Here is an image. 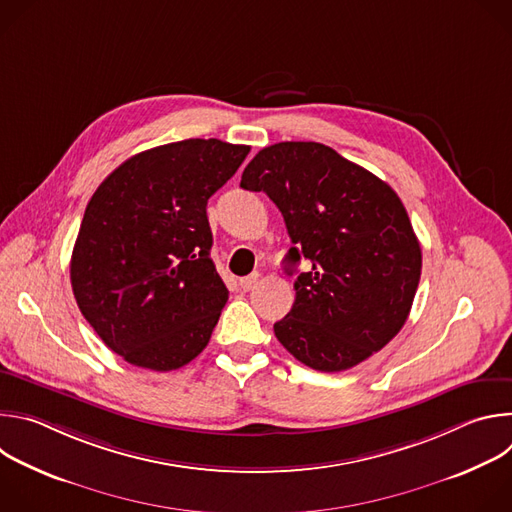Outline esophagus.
<instances>
[{
	"label": "esophagus",
	"instance_id": "obj_1",
	"mask_svg": "<svg viewBox=\"0 0 512 512\" xmlns=\"http://www.w3.org/2000/svg\"><path fill=\"white\" fill-rule=\"evenodd\" d=\"M257 281H259V273H251V275L239 279V287H241L243 291H249V289H253V287L257 285Z\"/></svg>",
	"mask_w": 512,
	"mask_h": 512
}]
</instances>
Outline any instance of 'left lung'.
Instances as JSON below:
<instances>
[{
	"mask_svg": "<svg viewBox=\"0 0 512 512\" xmlns=\"http://www.w3.org/2000/svg\"><path fill=\"white\" fill-rule=\"evenodd\" d=\"M241 188L281 210L296 302L273 332L306 367H356L403 328L421 275V247L397 192L324 143L281 141L245 168Z\"/></svg>",
	"mask_w": 512,
	"mask_h": 512,
	"instance_id": "obj_1",
	"label": "left lung"
}]
</instances>
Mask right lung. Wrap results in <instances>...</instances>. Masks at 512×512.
<instances>
[{
	"instance_id": "obj_1",
	"label": "right lung",
	"mask_w": 512,
	"mask_h": 512,
	"mask_svg": "<svg viewBox=\"0 0 512 512\" xmlns=\"http://www.w3.org/2000/svg\"><path fill=\"white\" fill-rule=\"evenodd\" d=\"M249 145L184 139L113 170L87 204L70 259L79 310L123 360L176 371L210 340L229 289L210 259L208 198Z\"/></svg>"
}]
</instances>
